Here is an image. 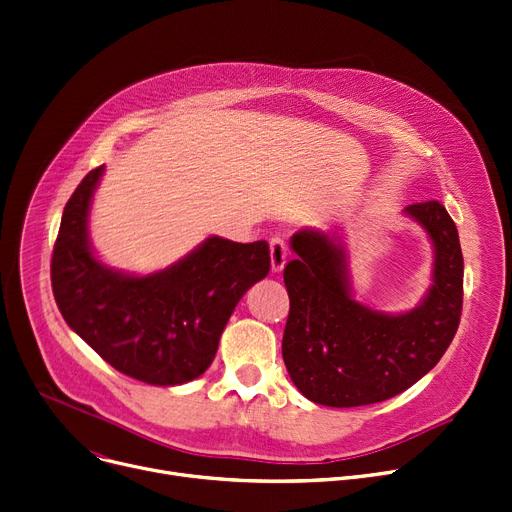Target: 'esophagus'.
Wrapping results in <instances>:
<instances>
[{
    "label": "esophagus",
    "mask_w": 512,
    "mask_h": 512,
    "mask_svg": "<svg viewBox=\"0 0 512 512\" xmlns=\"http://www.w3.org/2000/svg\"><path fill=\"white\" fill-rule=\"evenodd\" d=\"M269 257H271V269L276 271H282L284 265H286V259H288V247L284 243V238L280 236H274L269 241Z\"/></svg>",
    "instance_id": "1"
}]
</instances>
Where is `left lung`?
I'll list each match as a JSON object with an SVG mask.
<instances>
[{
  "label": "left lung",
  "mask_w": 512,
  "mask_h": 512,
  "mask_svg": "<svg viewBox=\"0 0 512 512\" xmlns=\"http://www.w3.org/2000/svg\"><path fill=\"white\" fill-rule=\"evenodd\" d=\"M434 245L432 286L416 309L387 315L354 300L346 247L319 230L292 236L298 255L284 267L290 313L282 356L292 383L315 403L358 407L418 383L451 346L463 309L459 232L436 199L412 203Z\"/></svg>",
  "instance_id": "1"
}]
</instances>
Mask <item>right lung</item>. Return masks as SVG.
<instances>
[{
    "instance_id": "obj_1",
    "label": "right lung",
    "mask_w": 512,
    "mask_h": 512,
    "mask_svg": "<svg viewBox=\"0 0 512 512\" xmlns=\"http://www.w3.org/2000/svg\"><path fill=\"white\" fill-rule=\"evenodd\" d=\"M105 164L90 170L65 203L51 259L59 311L119 372L148 385H183L208 370L238 300L269 271L265 241L210 236L150 276L102 265L88 241V212Z\"/></svg>"
}]
</instances>
